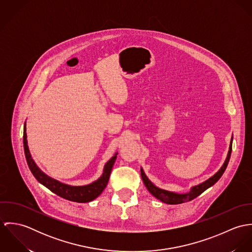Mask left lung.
Wrapping results in <instances>:
<instances>
[{
  "mask_svg": "<svg viewBox=\"0 0 252 252\" xmlns=\"http://www.w3.org/2000/svg\"><path fill=\"white\" fill-rule=\"evenodd\" d=\"M232 142H233V137L231 139V143L229 146V151L226 157V160L224 162V164L222 165V167L219 169V171L216 173V175H214L212 178H210L209 180L195 185L193 187H191V190L187 193H176V192H171V191H167L164 189H161L157 186H155L150 180H148V178L145 176L144 170L141 169V176L144 181L145 187L147 188V190L158 200H160L163 203L169 204V205H178V204H182L185 202H189L193 199H195L196 197H198L199 195H201L204 191H206L208 188H210L211 186H213L218 180L222 177L223 173L225 172L227 165L229 163L230 157H231V152H232Z\"/></svg>",
  "mask_w": 252,
  "mask_h": 252,
  "instance_id": "obj_1",
  "label": "left lung"
}]
</instances>
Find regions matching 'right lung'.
<instances>
[{"label": "right lung", "mask_w": 252, "mask_h": 252, "mask_svg": "<svg viewBox=\"0 0 252 252\" xmlns=\"http://www.w3.org/2000/svg\"><path fill=\"white\" fill-rule=\"evenodd\" d=\"M27 143V134H26V123L24 124V132H23V144H24V152L25 157L27 160V164L29 166L30 171L32 172L33 176L36 178V180L44 185L46 188H48L51 192L55 193L56 195L76 203H88L90 201H93L96 199L101 193L104 191L108 184L109 176L111 173L112 166L116 160L117 153L114 154L113 157H111L107 164L104 167L103 175L92 183L83 185V186H72L69 184L62 183L58 180H54L47 175H45L42 171L39 170L33 160L31 153L29 151Z\"/></svg>", "instance_id": "right-lung-1"}]
</instances>
